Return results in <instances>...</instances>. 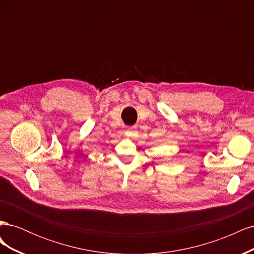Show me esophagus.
Segmentation results:
<instances>
[{"instance_id": "obj_1", "label": "esophagus", "mask_w": 254, "mask_h": 254, "mask_svg": "<svg viewBox=\"0 0 254 254\" xmlns=\"http://www.w3.org/2000/svg\"><path fill=\"white\" fill-rule=\"evenodd\" d=\"M125 134H126L127 136L133 137V136H135V135H136V130H135L134 128H132V127H129V128H127V129H126Z\"/></svg>"}]
</instances>
